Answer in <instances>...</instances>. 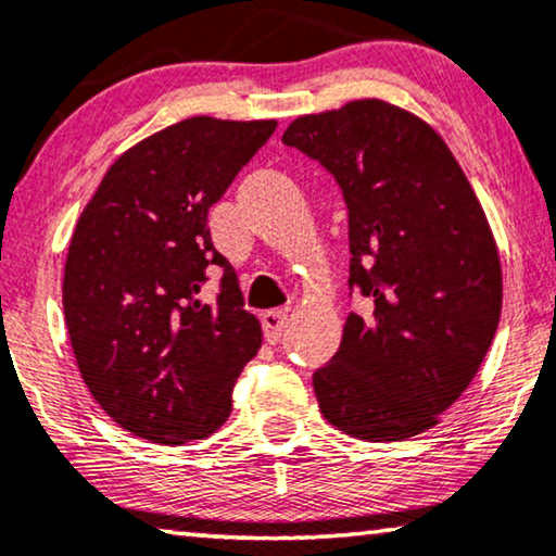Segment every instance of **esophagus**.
<instances>
[{
	"label": "esophagus",
	"instance_id": "obj_1",
	"mask_svg": "<svg viewBox=\"0 0 556 556\" xmlns=\"http://www.w3.org/2000/svg\"><path fill=\"white\" fill-rule=\"evenodd\" d=\"M261 321H263L265 339H268L270 344H278L280 337H283L288 329V311H265Z\"/></svg>",
	"mask_w": 556,
	"mask_h": 556
}]
</instances>
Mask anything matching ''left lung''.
I'll list each match as a JSON object with an SVG mask.
<instances>
[{
  "label": "left lung",
  "mask_w": 556,
  "mask_h": 556,
  "mask_svg": "<svg viewBox=\"0 0 556 556\" xmlns=\"http://www.w3.org/2000/svg\"><path fill=\"white\" fill-rule=\"evenodd\" d=\"M286 147L337 179L349 210V314L339 352L314 371L321 415L382 443L438 425L473 382L501 318V261L481 202L451 149L397 105L364 98L295 118Z\"/></svg>",
  "instance_id": "8db88e82"
}]
</instances>
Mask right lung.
I'll return each mask as SVG.
<instances>
[{"mask_svg": "<svg viewBox=\"0 0 556 556\" xmlns=\"http://www.w3.org/2000/svg\"><path fill=\"white\" fill-rule=\"evenodd\" d=\"M276 121L194 116L121 154L67 248L63 308L75 362L98 405L151 443L204 440L232 413V387L261 349L207 212ZM212 264L215 304L199 301Z\"/></svg>", "mask_w": 556, "mask_h": 556, "instance_id": "obj_1", "label": "right lung"}]
</instances>
